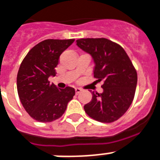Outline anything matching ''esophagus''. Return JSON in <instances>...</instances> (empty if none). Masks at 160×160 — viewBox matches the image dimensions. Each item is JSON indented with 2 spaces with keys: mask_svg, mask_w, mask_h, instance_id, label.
Wrapping results in <instances>:
<instances>
[{
  "mask_svg": "<svg viewBox=\"0 0 160 160\" xmlns=\"http://www.w3.org/2000/svg\"><path fill=\"white\" fill-rule=\"evenodd\" d=\"M75 90H76V94H77V93H80V92L82 91V89H80V88H76V89H75Z\"/></svg>",
  "mask_w": 160,
  "mask_h": 160,
  "instance_id": "obj_1",
  "label": "esophagus"
}]
</instances>
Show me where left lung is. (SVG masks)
Listing matches in <instances>:
<instances>
[{
    "label": "left lung",
    "mask_w": 160,
    "mask_h": 160,
    "mask_svg": "<svg viewBox=\"0 0 160 160\" xmlns=\"http://www.w3.org/2000/svg\"><path fill=\"white\" fill-rule=\"evenodd\" d=\"M76 45L90 54L94 62L93 76L102 82V93L91 91L92 99L84 106L91 118L100 122H115L132 104L137 73L125 50L104 38H81Z\"/></svg>",
    "instance_id": "obj_1"
}]
</instances>
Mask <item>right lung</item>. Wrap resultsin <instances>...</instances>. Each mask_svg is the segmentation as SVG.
Segmentation results:
<instances>
[{"label":"right lung","mask_w":160,"mask_h":160,"mask_svg":"<svg viewBox=\"0 0 160 160\" xmlns=\"http://www.w3.org/2000/svg\"><path fill=\"white\" fill-rule=\"evenodd\" d=\"M75 39H47L26 55L17 75V90L25 111L34 120L51 122L63 115L75 95L71 87L58 89L48 78L56 76L61 54Z\"/></svg>","instance_id":"obj_1"}]
</instances>
